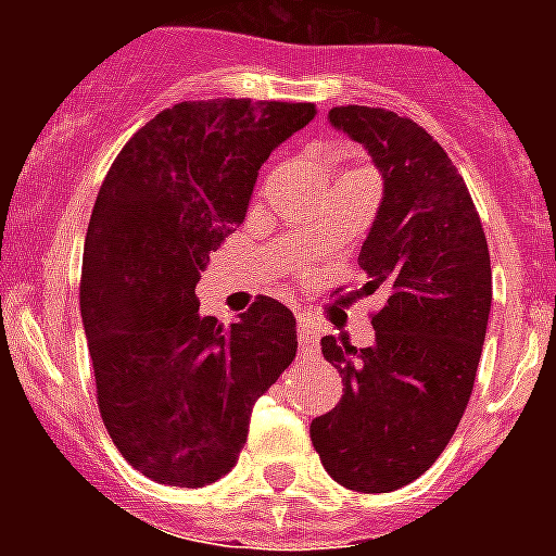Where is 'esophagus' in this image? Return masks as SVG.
Masks as SVG:
<instances>
[{"label":"esophagus","instance_id":"obj_1","mask_svg":"<svg viewBox=\"0 0 556 556\" xmlns=\"http://www.w3.org/2000/svg\"><path fill=\"white\" fill-rule=\"evenodd\" d=\"M298 337H301V345L306 348L317 345L320 331H317V323H314L312 317H306V314H298Z\"/></svg>","mask_w":556,"mask_h":556}]
</instances>
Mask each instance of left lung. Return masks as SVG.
Masks as SVG:
<instances>
[{"instance_id":"1","label":"left lung","mask_w":556,"mask_h":556,"mask_svg":"<svg viewBox=\"0 0 556 556\" xmlns=\"http://www.w3.org/2000/svg\"><path fill=\"white\" fill-rule=\"evenodd\" d=\"M328 116L370 150L384 178L358 253L362 292H381L384 306L370 317V348L320 339L342 397L308 431L333 481L390 493L434 465L465 415L493 301L490 250L468 186L434 136L387 108L339 105Z\"/></svg>"}]
</instances>
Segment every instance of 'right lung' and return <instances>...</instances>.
Listing matches in <instances>:
<instances>
[{
  "mask_svg": "<svg viewBox=\"0 0 556 556\" xmlns=\"http://www.w3.org/2000/svg\"><path fill=\"white\" fill-rule=\"evenodd\" d=\"M314 113V102H178L132 132L102 180L83 248V328L102 424L159 484L223 479L253 404L292 365L283 303L258 294L225 328L200 317L194 287L244 223L269 152Z\"/></svg>",
  "mask_w": 556,
  "mask_h": 556,
  "instance_id": "obj_1",
  "label": "right lung"
}]
</instances>
